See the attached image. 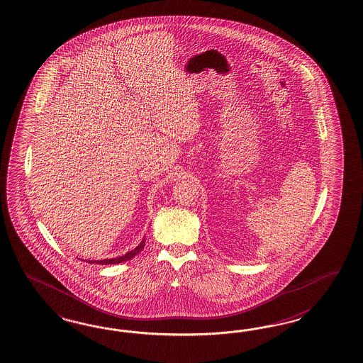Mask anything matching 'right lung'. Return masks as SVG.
<instances>
[{
    "instance_id": "obj_1",
    "label": "right lung",
    "mask_w": 363,
    "mask_h": 363,
    "mask_svg": "<svg viewBox=\"0 0 363 363\" xmlns=\"http://www.w3.org/2000/svg\"><path fill=\"white\" fill-rule=\"evenodd\" d=\"M143 246H145V238H143L141 243L135 247V249H133L132 252H128L126 254H123L122 257H117V258H110V259H101V261H88L89 264H121V262H125V261H129V259H132L133 257H135L137 254L140 253L141 250L143 249Z\"/></svg>"
}]
</instances>
